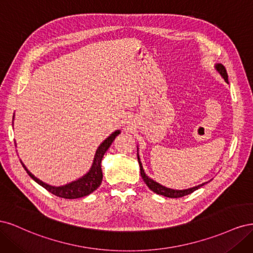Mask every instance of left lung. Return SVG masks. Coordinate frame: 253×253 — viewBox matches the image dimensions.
<instances>
[{"label":"left lung","instance_id":"left-lung-1","mask_svg":"<svg viewBox=\"0 0 253 253\" xmlns=\"http://www.w3.org/2000/svg\"><path fill=\"white\" fill-rule=\"evenodd\" d=\"M215 70L217 71V73L221 76V77L224 78V80L228 83V75L226 72V68L224 67V65L221 64H216L215 65ZM137 158H138V163H139V167H140V175L143 179V181L145 182V185H147L153 192L159 194V195H163L166 197H170V198H178V197H182V196H186L188 194L193 193L194 191H196L197 189H200L201 187H203L205 183H202V185H198L192 188H189V189H183V190H175V189H171V188H167L163 185H160L159 182L153 180L151 177L145 174L144 170H143V167L142 164L140 162V158H139V154H138V147H137Z\"/></svg>","mask_w":253,"mask_h":253}]
</instances>
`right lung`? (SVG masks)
Here are the masks:
<instances>
[{"instance_id": "add662e5", "label": "right lung", "mask_w": 253, "mask_h": 253, "mask_svg": "<svg viewBox=\"0 0 253 253\" xmlns=\"http://www.w3.org/2000/svg\"><path fill=\"white\" fill-rule=\"evenodd\" d=\"M14 118V116H13ZM120 134L119 129L115 131L114 133H112L108 138H106L104 141H102V143L99 145L95 156H94V160L93 164H91V167L89 171L83 175L82 177L76 179L70 183H66L64 186H50L48 183L44 182L42 180H40L39 178H37L36 176L28 171L27 168L25 167V165L22 164L23 168H24L25 171L28 173V175L32 177L36 182L39 183L40 186H42L43 188L46 189L47 191H49L50 193H52L53 195L62 197V198H67V200H75V198H80V197H84L87 196L90 193H93L94 191L101 185L102 181V170H101V162L102 158L105 154V152L108 151V149L111 147L112 142L115 140V138ZM14 144L17 145V143L14 142Z\"/></svg>"}]
</instances>
